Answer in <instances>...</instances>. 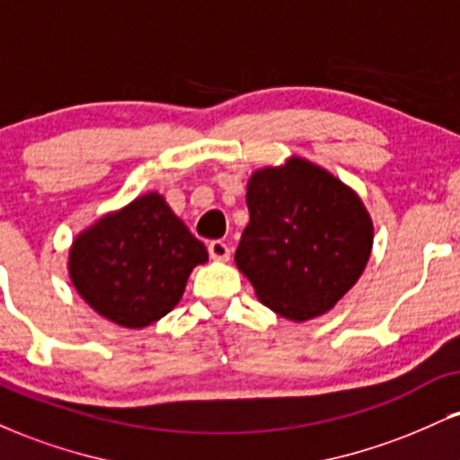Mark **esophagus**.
Returning a JSON list of instances; mask_svg holds the SVG:
<instances>
[{
    "mask_svg": "<svg viewBox=\"0 0 460 460\" xmlns=\"http://www.w3.org/2000/svg\"><path fill=\"white\" fill-rule=\"evenodd\" d=\"M208 251H209V257L216 261H229V257H231V248H229V244H225L223 240L209 242Z\"/></svg>",
    "mask_w": 460,
    "mask_h": 460,
    "instance_id": "esophagus-1",
    "label": "esophagus"
}]
</instances>
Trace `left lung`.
<instances>
[{"instance_id":"8db88e82","label":"left lung","mask_w":460,"mask_h":460,"mask_svg":"<svg viewBox=\"0 0 460 460\" xmlns=\"http://www.w3.org/2000/svg\"><path fill=\"white\" fill-rule=\"evenodd\" d=\"M248 220L235 263L274 314L305 322L326 314L358 281L374 226L352 188L303 157L248 179Z\"/></svg>"}]
</instances>
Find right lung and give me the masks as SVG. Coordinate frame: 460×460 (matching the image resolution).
Returning <instances> with one entry per match:
<instances>
[{
  "label": "right lung",
  "mask_w": 460,
  "mask_h": 460,
  "mask_svg": "<svg viewBox=\"0 0 460 460\" xmlns=\"http://www.w3.org/2000/svg\"><path fill=\"white\" fill-rule=\"evenodd\" d=\"M208 248L149 192L105 214L73 240L68 274L99 315L125 329H145L181 300L194 266Z\"/></svg>",
  "instance_id": "obj_1"
}]
</instances>
